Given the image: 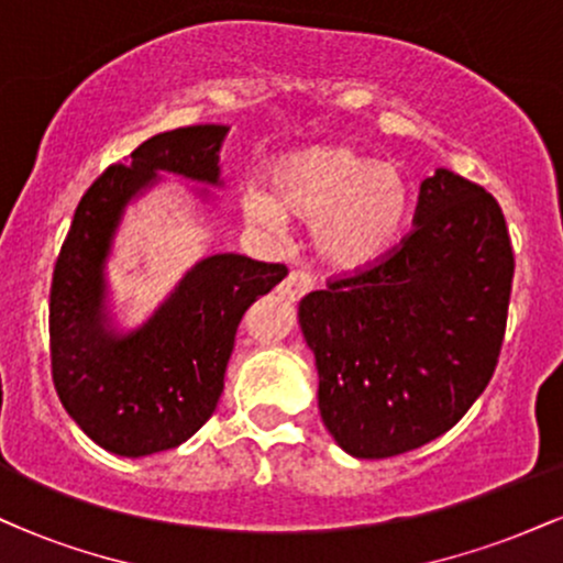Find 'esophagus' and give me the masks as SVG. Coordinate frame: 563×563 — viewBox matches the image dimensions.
<instances>
[{"label": "esophagus", "instance_id": "esophagus-1", "mask_svg": "<svg viewBox=\"0 0 563 563\" xmlns=\"http://www.w3.org/2000/svg\"><path fill=\"white\" fill-rule=\"evenodd\" d=\"M312 288H314L312 275L303 273V269H294V273H290L286 280L280 283L277 294H280L286 301H299L301 296H307Z\"/></svg>", "mask_w": 563, "mask_h": 563}]
</instances>
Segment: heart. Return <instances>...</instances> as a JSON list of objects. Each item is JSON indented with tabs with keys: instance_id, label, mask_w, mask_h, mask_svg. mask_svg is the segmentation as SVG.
Returning <instances> with one entry per match:
<instances>
[{
	"instance_id": "b5f03b06",
	"label": "heart",
	"mask_w": 563,
	"mask_h": 563,
	"mask_svg": "<svg viewBox=\"0 0 563 563\" xmlns=\"http://www.w3.org/2000/svg\"><path fill=\"white\" fill-rule=\"evenodd\" d=\"M245 222L280 235L286 217L312 224V249L333 273H365L402 243L412 211L405 172L346 142H318L275 158L267 190L241 196Z\"/></svg>"
}]
</instances>
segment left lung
Returning a JSON list of instances; mask_svg holds the SVG:
<instances>
[{
    "instance_id": "left-lung-1",
    "label": "left lung",
    "mask_w": 563,
    "mask_h": 563,
    "mask_svg": "<svg viewBox=\"0 0 563 563\" xmlns=\"http://www.w3.org/2000/svg\"><path fill=\"white\" fill-rule=\"evenodd\" d=\"M394 254L299 303L325 429L354 457H391L442 437L493 378L514 283L497 200L461 174L423 179Z\"/></svg>"
}]
</instances>
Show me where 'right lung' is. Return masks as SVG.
Returning a JSON list of instances; mask_svg holds the SVG:
<instances>
[{
    "label": "right lung",
    "instance_id": "add662e5",
    "mask_svg": "<svg viewBox=\"0 0 563 563\" xmlns=\"http://www.w3.org/2000/svg\"><path fill=\"white\" fill-rule=\"evenodd\" d=\"M228 132L222 124L172 129L108 166L79 200L57 256L49 294L55 389L84 434L113 455L179 448L209 421L243 312L288 275L286 264L206 256L140 328L113 325L106 264L126 206L158 185V174L222 185Z\"/></svg>",
    "mask_w": 563,
    "mask_h": 563
}]
</instances>
